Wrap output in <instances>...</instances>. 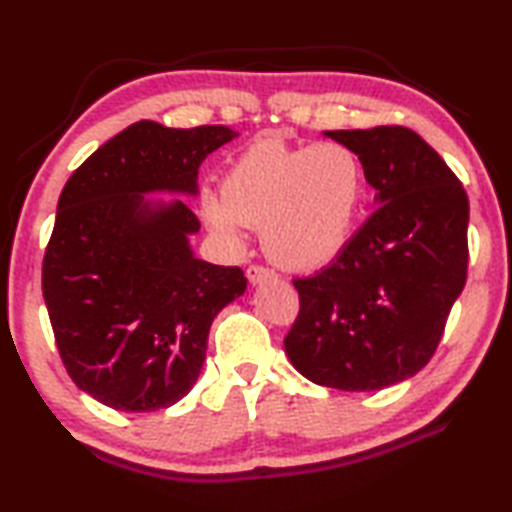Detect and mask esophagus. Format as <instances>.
<instances>
[{
    "mask_svg": "<svg viewBox=\"0 0 512 512\" xmlns=\"http://www.w3.org/2000/svg\"><path fill=\"white\" fill-rule=\"evenodd\" d=\"M246 277H248V282L253 284V287H257V284L273 280L275 273L271 271V268H264V266H248Z\"/></svg>",
    "mask_w": 512,
    "mask_h": 512,
    "instance_id": "1",
    "label": "esophagus"
}]
</instances>
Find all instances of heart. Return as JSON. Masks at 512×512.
<instances>
[{
	"label": "heart",
	"instance_id": "1",
	"mask_svg": "<svg viewBox=\"0 0 512 512\" xmlns=\"http://www.w3.org/2000/svg\"><path fill=\"white\" fill-rule=\"evenodd\" d=\"M363 198L366 169L352 146H291L266 137L237 155L221 194L203 189L201 214L235 246L244 241V225L262 228L268 257L291 271H314L348 246Z\"/></svg>",
	"mask_w": 512,
	"mask_h": 512
}]
</instances>
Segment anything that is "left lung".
<instances>
[{
	"label": "left lung",
	"instance_id": "left-lung-1",
	"mask_svg": "<svg viewBox=\"0 0 512 512\" xmlns=\"http://www.w3.org/2000/svg\"><path fill=\"white\" fill-rule=\"evenodd\" d=\"M361 155L370 219L323 271L293 280L284 350L302 377L379 391L427 366L467 277L470 203L445 160L404 126L325 131Z\"/></svg>",
	"mask_w": 512,
	"mask_h": 512
}]
</instances>
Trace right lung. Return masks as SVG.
<instances>
[{"label": "right lung", "instance_id": "obj_1", "mask_svg": "<svg viewBox=\"0 0 512 512\" xmlns=\"http://www.w3.org/2000/svg\"><path fill=\"white\" fill-rule=\"evenodd\" d=\"M228 126L142 119L67 180L42 264V296L74 384L117 411L169 409L201 375L216 314L244 296L239 266L198 259L201 230L180 198L198 196Z\"/></svg>", "mask_w": 512, "mask_h": 512}]
</instances>
